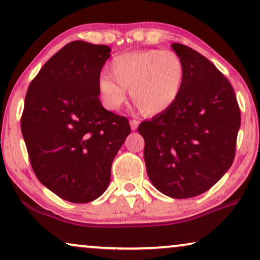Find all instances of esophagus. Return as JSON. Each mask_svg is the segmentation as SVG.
I'll use <instances>...</instances> for the list:
<instances>
[{
	"label": "esophagus",
	"mask_w": 260,
	"mask_h": 260,
	"mask_svg": "<svg viewBox=\"0 0 260 260\" xmlns=\"http://www.w3.org/2000/svg\"><path fill=\"white\" fill-rule=\"evenodd\" d=\"M138 124H139V122H138V121H136V119H131V121H130V126H131V129H133V130H136V129H137V126H138Z\"/></svg>",
	"instance_id": "34e87169"
}]
</instances>
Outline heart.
<instances>
[{
	"label": "heart",
	"instance_id": "heart-1",
	"mask_svg": "<svg viewBox=\"0 0 260 260\" xmlns=\"http://www.w3.org/2000/svg\"><path fill=\"white\" fill-rule=\"evenodd\" d=\"M114 78L102 75L99 88L105 107L118 110L126 101V89L139 110L160 114L178 99L184 81V64L170 50L148 49L116 56L110 63Z\"/></svg>",
	"mask_w": 260,
	"mask_h": 260
}]
</instances>
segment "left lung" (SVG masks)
Masks as SVG:
<instances>
[{"label":"left lung","instance_id":"left-lung-1","mask_svg":"<svg viewBox=\"0 0 260 260\" xmlns=\"http://www.w3.org/2000/svg\"><path fill=\"white\" fill-rule=\"evenodd\" d=\"M172 48L184 64L176 102L139 124L146 172L158 191L191 198L212 187L233 163L240 110L235 90L212 62L180 43Z\"/></svg>","mask_w":260,"mask_h":260}]
</instances>
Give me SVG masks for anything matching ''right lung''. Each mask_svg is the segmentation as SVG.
I'll list each match as a JSON object with an SVG mask.
<instances>
[{
    "label": "right lung",
    "instance_id": "add662e5",
    "mask_svg": "<svg viewBox=\"0 0 260 260\" xmlns=\"http://www.w3.org/2000/svg\"><path fill=\"white\" fill-rule=\"evenodd\" d=\"M111 49L68 43L42 67L24 100L21 130L30 164L62 199L89 203L109 185L111 164L130 124L100 101L101 70Z\"/></svg>",
    "mask_w": 260,
    "mask_h": 260
}]
</instances>
